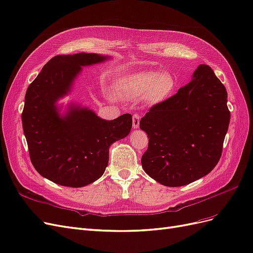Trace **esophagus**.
Returning a JSON list of instances; mask_svg holds the SVG:
<instances>
[{
	"instance_id": "1",
	"label": "esophagus",
	"mask_w": 253,
	"mask_h": 253,
	"mask_svg": "<svg viewBox=\"0 0 253 253\" xmlns=\"http://www.w3.org/2000/svg\"><path fill=\"white\" fill-rule=\"evenodd\" d=\"M132 126L135 129L140 127V116H138L137 113H134L132 117Z\"/></svg>"
}]
</instances>
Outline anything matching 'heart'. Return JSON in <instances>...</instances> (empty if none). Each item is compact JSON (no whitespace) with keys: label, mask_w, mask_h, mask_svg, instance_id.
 Wrapping results in <instances>:
<instances>
[{"label":"heart","mask_w":253,"mask_h":253,"mask_svg":"<svg viewBox=\"0 0 253 253\" xmlns=\"http://www.w3.org/2000/svg\"><path fill=\"white\" fill-rule=\"evenodd\" d=\"M175 80L168 72L141 71L121 79L118 83L120 92L129 100H138L147 95L151 102H161L171 94Z\"/></svg>","instance_id":"obj_1"}]
</instances>
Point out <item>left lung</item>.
<instances>
[{
  "mask_svg": "<svg viewBox=\"0 0 253 253\" xmlns=\"http://www.w3.org/2000/svg\"><path fill=\"white\" fill-rule=\"evenodd\" d=\"M229 122L225 86L208 65H200L189 84L140 121L149 138L141 161L146 173L168 187L208 174L221 159Z\"/></svg>",
  "mask_w": 253,
  "mask_h": 253,
  "instance_id": "1",
  "label": "left lung"
}]
</instances>
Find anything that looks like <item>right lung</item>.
<instances>
[{
	"mask_svg": "<svg viewBox=\"0 0 253 253\" xmlns=\"http://www.w3.org/2000/svg\"><path fill=\"white\" fill-rule=\"evenodd\" d=\"M106 59L85 52L56 55L27 88L22 123L30 161L55 184L78 188L96 181L108 165L110 145L131 130L130 113L106 121L78 106L65 117L56 109L55 102L69 91L81 66Z\"/></svg>",
	"mask_w": 253,
	"mask_h": 253,
	"instance_id": "1",
	"label": "right lung"
}]
</instances>
